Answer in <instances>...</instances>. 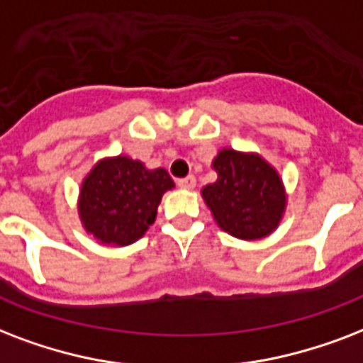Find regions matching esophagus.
<instances>
[{"mask_svg":"<svg viewBox=\"0 0 363 363\" xmlns=\"http://www.w3.org/2000/svg\"><path fill=\"white\" fill-rule=\"evenodd\" d=\"M178 185L182 187V189H193V187L196 185L195 176H187V178L184 179H178Z\"/></svg>","mask_w":363,"mask_h":363,"instance_id":"1","label":"esophagus"}]
</instances>
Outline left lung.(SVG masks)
Returning a JSON list of instances; mask_svg holds the SVG:
<instances>
[{
    "label": "left lung",
    "instance_id": "obj_1",
    "mask_svg": "<svg viewBox=\"0 0 363 363\" xmlns=\"http://www.w3.org/2000/svg\"><path fill=\"white\" fill-rule=\"evenodd\" d=\"M218 179L201 195L221 231L240 240H261L277 231L288 191L282 176L255 151L221 147L212 161Z\"/></svg>",
    "mask_w": 363,
    "mask_h": 363
}]
</instances>
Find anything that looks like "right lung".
Instances as JSON below:
<instances>
[{"instance_id": "1", "label": "right lung", "mask_w": 363, "mask_h": 363, "mask_svg": "<svg viewBox=\"0 0 363 363\" xmlns=\"http://www.w3.org/2000/svg\"><path fill=\"white\" fill-rule=\"evenodd\" d=\"M172 187L164 168H147L128 155L104 157L81 182V225L98 244L128 246L155 223L162 195Z\"/></svg>"}]
</instances>
